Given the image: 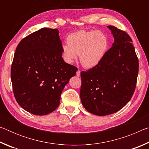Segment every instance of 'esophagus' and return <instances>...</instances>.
I'll return each mask as SVG.
<instances>
[{
	"label": "esophagus",
	"instance_id": "1",
	"mask_svg": "<svg viewBox=\"0 0 149 149\" xmlns=\"http://www.w3.org/2000/svg\"><path fill=\"white\" fill-rule=\"evenodd\" d=\"M76 75H77V77L80 76V75H81V71H80V70H77V71L76 72Z\"/></svg>",
	"mask_w": 149,
	"mask_h": 149
}]
</instances>
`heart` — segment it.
Instances as JSON below:
<instances>
[{
	"label": "heart",
	"mask_w": 149,
	"mask_h": 149,
	"mask_svg": "<svg viewBox=\"0 0 149 149\" xmlns=\"http://www.w3.org/2000/svg\"><path fill=\"white\" fill-rule=\"evenodd\" d=\"M66 43L62 46L63 55L68 62H72L79 55L83 66L95 67L104 58L109 42L104 33L97 30H80L68 37Z\"/></svg>",
	"instance_id": "b5f03b06"
}]
</instances>
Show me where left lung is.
I'll use <instances>...</instances> for the list:
<instances>
[{
    "label": "left lung",
    "instance_id": "left-lung-1",
    "mask_svg": "<svg viewBox=\"0 0 149 149\" xmlns=\"http://www.w3.org/2000/svg\"><path fill=\"white\" fill-rule=\"evenodd\" d=\"M114 42L99 64L81 72L80 97L88 112L97 116L114 114L127 104L134 93L139 60L127 33L112 26Z\"/></svg>",
    "mask_w": 149,
    "mask_h": 149
}]
</instances>
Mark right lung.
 Segmentation results:
<instances>
[{
    "label": "right lung",
    "mask_w": 149,
    "mask_h": 149,
    "mask_svg": "<svg viewBox=\"0 0 149 149\" xmlns=\"http://www.w3.org/2000/svg\"><path fill=\"white\" fill-rule=\"evenodd\" d=\"M57 29L41 28L17 45L11 67L17 102L34 115L50 114L58 107L63 89L77 68L63 60Z\"/></svg>",
    "instance_id": "1"
}]
</instances>
